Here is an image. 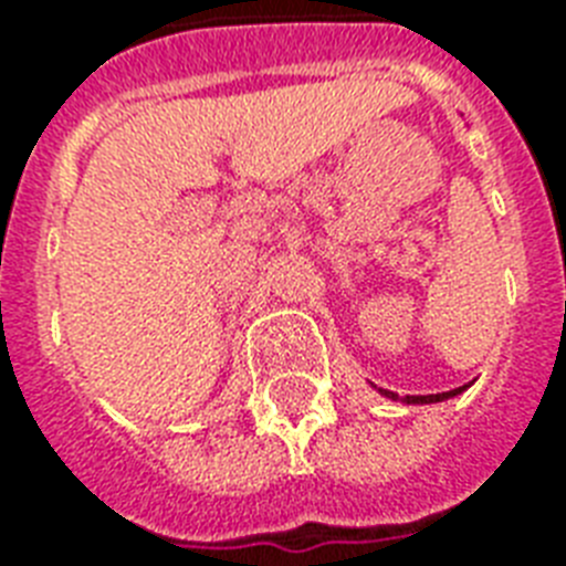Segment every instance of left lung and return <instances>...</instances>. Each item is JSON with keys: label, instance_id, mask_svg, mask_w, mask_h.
Segmentation results:
<instances>
[{"label": "left lung", "instance_id": "1", "mask_svg": "<svg viewBox=\"0 0 566 566\" xmlns=\"http://www.w3.org/2000/svg\"><path fill=\"white\" fill-rule=\"evenodd\" d=\"M467 387H470V385H464V387H455V390H447V394H429V396H405V402H408V405H431V402H443V399H452V396L464 394ZM378 394H381V396H387V399H396V394H390V390H381V387H378Z\"/></svg>", "mask_w": 566, "mask_h": 566}]
</instances>
